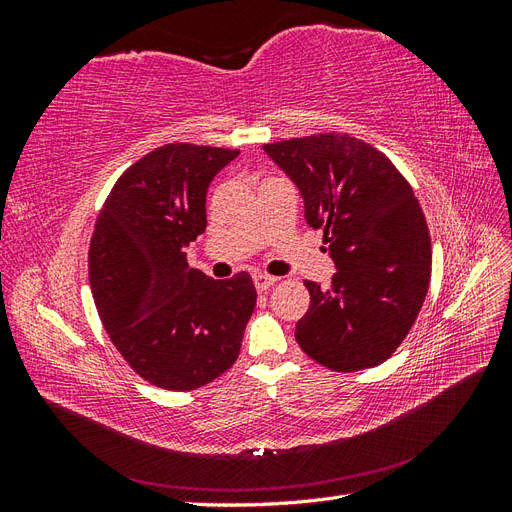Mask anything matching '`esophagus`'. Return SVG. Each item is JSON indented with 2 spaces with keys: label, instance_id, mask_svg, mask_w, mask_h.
Here are the masks:
<instances>
[{
  "label": "esophagus",
  "instance_id": "1",
  "mask_svg": "<svg viewBox=\"0 0 512 512\" xmlns=\"http://www.w3.org/2000/svg\"><path fill=\"white\" fill-rule=\"evenodd\" d=\"M277 282V277H271L267 273H254V286L262 292V290H269L273 284Z\"/></svg>",
  "mask_w": 512,
  "mask_h": 512
}]
</instances>
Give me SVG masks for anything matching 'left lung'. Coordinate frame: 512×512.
Masks as SVG:
<instances>
[{"instance_id":"obj_1","label":"left lung","mask_w":512,"mask_h":512,"mask_svg":"<svg viewBox=\"0 0 512 512\" xmlns=\"http://www.w3.org/2000/svg\"><path fill=\"white\" fill-rule=\"evenodd\" d=\"M262 149L297 185L305 222L324 232L337 269L331 288L305 280L309 309L294 329L301 350L333 371L384 363L412 329L431 277L429 230L410 183L348 134Z\"/></svg>"}]
</instances>
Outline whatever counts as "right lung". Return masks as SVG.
I'll return each mask as SVG.
<instances>
[{"label": "right lung", "instance_id": "right-lung-1", "mask_svg": "<svg viewBox=\"0 0 512 512\" xmlns=\"http://www.w3.org/2000/svg\"><path fill=\"white\" fill-rule=\"evenodd\" d=\"M237 149L170 143L123 173L98 215L89 284L100 320L138 376L194 391L237 361L256 305L250 273L211 280L188 267L207 228V190Z\"/></svg>", "mask_w": 512, "mask_h": 512}]
</instances>
